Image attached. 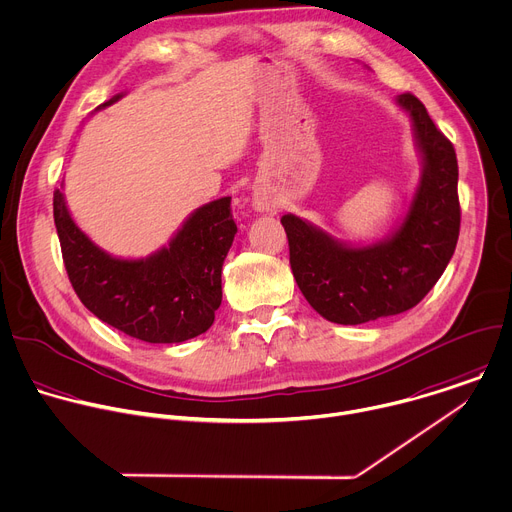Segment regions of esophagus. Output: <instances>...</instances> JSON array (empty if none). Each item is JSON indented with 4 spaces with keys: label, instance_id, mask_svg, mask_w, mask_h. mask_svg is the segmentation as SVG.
I'll return each mask as SVG.
<instances>
[{
    "label": "esophagus",
    "instance_id": "esophagus-1",
    "mask_svg": "<svg viewBox=\"0 0 512 512\" xmlns=\"http://www.w3.org/2000/svg\"><path fill=\"white\" fill-rule=\"evenodd\" d=\"M254 208L260 210V212H268V210H272V204L268 202V198L256 194V196H254Z\"/></svg>",
    "mask_w": 512,
    "mask_h": 512
}]
</instances>
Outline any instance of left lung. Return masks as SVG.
I'll list each match as a JSON object with an SVG mask.
<instances>
[{"instance_id":"obj_1","label":"left lung","mask_w":512,"mask_h":512,"mask_svg":"<svg viewBox=\"0 0 512 512\" xmlns=\"http://www.w3.org/2000/svg\"><path fill=\"white\" fill-rule=\"evenodd\" d=\"M396 104L410 116L422 172L394 232L352 246L294 214L280 218L298 288L320 316L336 324H364L414 308L442 276L456 248L460 204L454 148L418 98L400 94Z\"/></svg>"}]
</instances>
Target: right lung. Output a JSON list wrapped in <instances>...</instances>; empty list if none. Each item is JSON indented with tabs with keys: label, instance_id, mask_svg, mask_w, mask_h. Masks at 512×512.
<instances>
[{
	"label": "right lung",
	"instance_id": "obj_1",
	"mask_svg": "<svg viewBox=\"0 0 512 512\" xmlns=\"http://www.w3.org/2000/svg\"><path fill=\"white\" fill-rule=\"evenodd\" d=\"M54 222L70 282L102 322L152 344L184 342L212 326L222 302V264L238 232L230 196L196 208L168 246L136 260L116 258L92 242L62 190L54 192Z\"/></svg>",
	"mask_w": 512,
	"mask_h": 512
}]
</instances>
